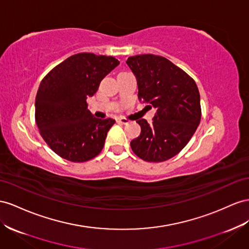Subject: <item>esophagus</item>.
<instances>
[{
  "label": "esophagus",
  "instance_id": "esophagus-1",
  "mask_svg": "<svg viewBox=\"0 0 249 249\" xmlns=\"http://www.w3.org/2000/svg\"><path fill=\"white\" fill-rule=\"evenodd\" d=\"M116 122L119 123V124H126L130 123V120L127 118H124V117H117L116 118Z\"/></svg>",
  "mask_w": 249,
  "mask_h": 249
}]
</instances>
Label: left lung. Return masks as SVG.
<instances>
[{
	"label": "left lung",
	"instance_id": "1",
	"mask_svg": "<svg viewBox=\"0 0 249 249\" xmlns=\"http://www.w3.org/2000/svg\"><path fill=\"white\" fill-rule=\"evenodd\" d=\"M126 64L136 75L139 100L157 110L151 124L136 120L141 132L131 141L132 151L149 162L169 160L189 143L200 124L198 87L186 72L163 56H130Z\"/></svg>",
	"mask_w": 249,
	"mask_h": 249
}]
</instances>
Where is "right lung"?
I'll list each match as a JSON object with an SVG mask.
<instances>
[{"label": "right lung", "mask_w": 249, "mask_h": 249, "mask_svg": "<svg viewBox=\"0 0 249 249\" xmlns=\"http://www.w3.org/2000/svg\"><path fill=\"white\" fill-rule=\"evenodd\" d=\"M118 65L113 56L77 53L42 79L36 97V123L45 142L59 157L85 162L102 152L115 120L94 117L87 98Z\"/></svg>", "instance_id": "obj_1"}]
</instances>
